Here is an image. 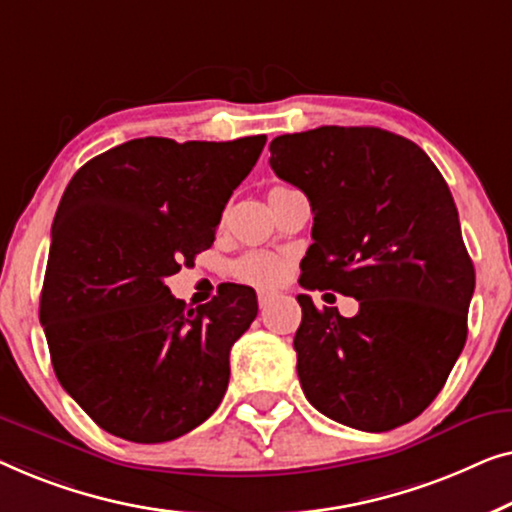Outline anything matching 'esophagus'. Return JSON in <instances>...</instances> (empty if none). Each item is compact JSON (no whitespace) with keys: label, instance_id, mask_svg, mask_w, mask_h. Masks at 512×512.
Here are the masks:
<instances>
[{"label":"esophagus","instance_id":"1","mask_svg":"<svg viewBox=\"0 0 512 512\" xmlns=\"http://www.w3.org/2000/svg\"><path fill=\"white\" fill-rule=\"evenodd\" d=\"M271 297H276V292H271V290H259L257 292V301H259V306H266L271 301Z\"/></svg>","mask_w":512,"mask_h":512}]
</instances>
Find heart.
I'll use <instances>...</instances> for the list:
<instances>
[{
    "label": "heart",
    "instance_id": "heart-1",
    "mask_svg": "<svg viewBox=\"0 0 512 512\" xmlns=\"http://www.w3.org/2000/svg\"><path fill=\"white\" fill-rule=\"evenodd\" d=\"M280 266L276 259L271 255H248L246 259H241L239 266H236V276L246 283H255V285H266L273 283L278 278Z\"/></svg>",
    "mask_w": 512,
    "mask_h": 512
}]
</instances>
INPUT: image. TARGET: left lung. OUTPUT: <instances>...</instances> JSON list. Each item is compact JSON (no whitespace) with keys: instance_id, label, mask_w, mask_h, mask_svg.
I'll list each match as a JSON object with an SVG mask.
<instances>
[{"instance_id":"8db88e82","label":"left lung","mask_w":512,"mask_h":512,"mask_svg":"<svg viewBox=\"0 0 512 512\" xmlns=\"http://www.w3.org/2000/svg\"><path fill=\"white\" fill-rule=\"evenodd\" d=\"M271 169L311 201L299 283L359 301L355 318L299 294L306 399L362 431L415 420L466 343L475 269L450 187L420 146L380 127H318L271 141Z\"/></svg>"}]
</instances>
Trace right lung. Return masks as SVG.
<instances>
[{
    "label": "right lung",
    "instance_id": "obj_1",
    "mask_svg": "<svg viewBox=\"0 0 512 512\" xmlns=\"http://www.w3.org/2000/svg\"><path fill=\"white\" fill-rule=\"evenodd\" d=\"M264 143L132 139L92 157L64 190L39 318L60 385L109 434L174 441L225 397L255 290L227 285L187 308L164 278L213 246Z\"/></svg>",
    "mask_w": 512,
    "mask_h": 512
}]
</instances>
